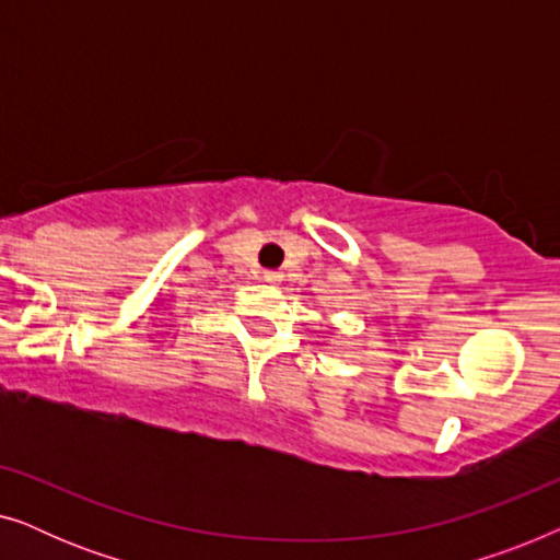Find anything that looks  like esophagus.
<instances>
[{
    "mask_svg": "<svg viewBox=\"0 0 560 560\" xmlns=\"http://www.w3.org/2000/svg\"><path fill=\"white\" fill-rule=\"evenodd\" d=\"M262 278H265V282H270V285H280L282 272H278V270H265Z\"/></svg>",
    "mask_w": 560,
    "mask_h": 560,
    "instance_id": "esophagus-1",
    "label": "esophagus"
}]
</instances>
